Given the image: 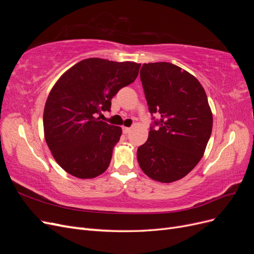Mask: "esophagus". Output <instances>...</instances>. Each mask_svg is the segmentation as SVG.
Here are the masks:
<instances>
[{
	"mask_svg": "<svg viewBox=\"0 0 254 254\" xmlns=\"http://www.w3.org/2000/svg\"><path fill=\"white\" fill-rule=\"evenodd\" d=\"M129 132H130V128L129 127H123V133L127 134Z\"/></svg>",
	"mask_w": 254,
	"mask_h": 254,
	"instance_id": "obj_1",
	"label": "esophagus"
}]
</instances>
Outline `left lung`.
I'll use <instances>...</instances> for the list:
<instances>
[{
    "mask_svg": "<svg viewBox=\"0 0 254 254\" xmlns=\"http://www.w3.org/2000/svg\"><path fill=\"white\" fill-rule=\"evenodd\" d=\"M140 77L153 122L137 161L149 178L177 181L198 164L210 140L213 117L206 94L193 75L170 63L144 64Z\"/></svg>",
    "mask_w": 254,
    "mask_h": 254,
    "instance_id": "1",
    "label": "left lung"
}]
</instances>
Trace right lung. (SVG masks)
Returning a JSON list of instances; mask_svg holds the SVG:
<instances>
[{"mask_svg": "<svg viewBox=\"0 0 254 254\" xmlns=\"http://www.w3.org/2000/svg\"><path fill=\"white\" fill-rule=\"evenodd\" d=\"M140 64L88 58L53 87L43 113L45 141L57 163L72 176L94 178L108 168L122 128L97 118L111 99L133 82Z\"/></svg>", "mask_w": 254, "mask_h": 254, "instance_id": "add662e5", "label": "right lung"}]
</instances>
